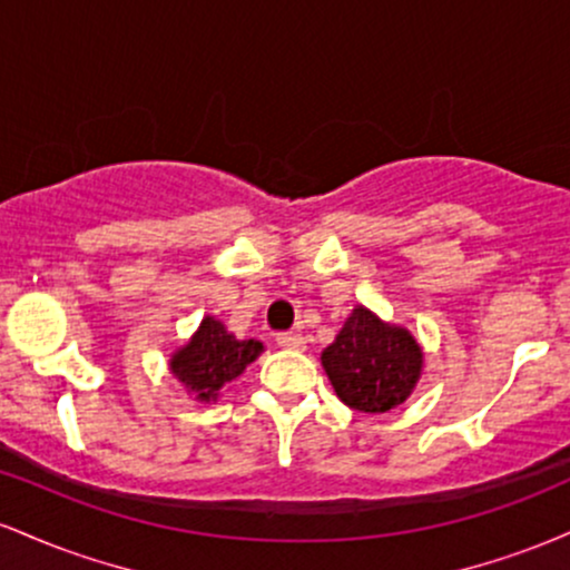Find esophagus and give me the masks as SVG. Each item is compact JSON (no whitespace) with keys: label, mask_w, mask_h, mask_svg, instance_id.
I'll list each match as a JSON object with an SVG mask.
<instances>
[{"label":"esophagus","mask_w":570,"mask_h":570,"mask_svg":"<svg viewBox=\"0 0 570 570\" xmlns=\"http://www.w3.org/2000/svg\"><path fill=\"white\" fill-rule=\"evenodd\" d=\"M276 343L281 345V348H292V351L305 348V340H303V335H297V332H278Z\"/></svg>","instance_id":"esophagus-1"}]
</instances>
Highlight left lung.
I'll use <instances>...</instances> for the list:
<instances>
[{
  "label": "left lung",
  "instance_id": "8db88e82",
  "mask_svg": "<svg viewBox=\"0 0 570 570\" xmlns=\"http://www.w3.org/2000/svg\"><path fill=\"white\" fill-rule=\"evenodd\" d=\"M322 364L337 396L358 412H389L402 404L421 375L423 353L402 326L383 324L358 305Z\"/></svg>",
  "mask_w": 570,
  "mask_h": 570
}]
</instances>
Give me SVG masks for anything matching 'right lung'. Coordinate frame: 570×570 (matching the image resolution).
<instances>
[{"label": "right lung", "instance_id": "1", "mask_svg": "<svg viewBox=\"0 0 570 570\" xmlns=\"http://www.w3.org/2000/svg\"><path fill=\"white\" fill-rule=\"evenodd\" d=\"M259 353V340H235L225 324L206 316L185 348L174 353L171 372L200 402H208L217 399L222 385L235 381Z\"/></svg>", "mask_w": 570, "mask_h": 570}]
</instances>
